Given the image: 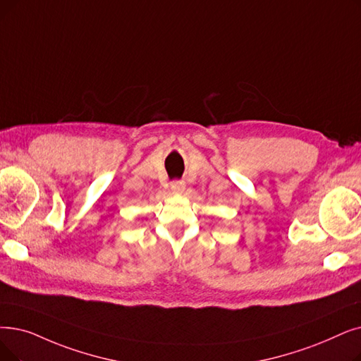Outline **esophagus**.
Segmentation results:
<instances>
[{"label":"esophagus","mask_w":361,"mask_h":361,"mask_svg":"<svg viewBox=\"0 0 361 361\" xmlns=\"http://www.w3.org/2000/svg\"><path fill=\"white\" fill-rule=\"evenodd\" d=\"M184 187H185V183L181 180H174L171 183V190L174 193H183Z\"/></svg>","instance_id":"1"}]
</instances>
